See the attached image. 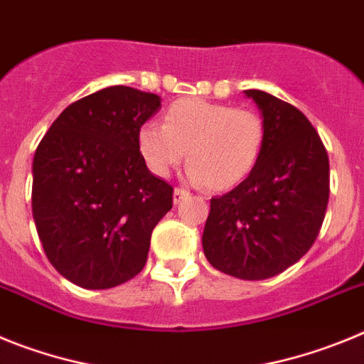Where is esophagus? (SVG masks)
Instances as JSON below:
<instances>
[{"instance_id":"34e87169","label":"esophagus","mask_w":364,"mask_h":364,"mask_svg":"<svg viewBox=\"0 0 364 364\" xmlns=\"http://www.w3.org/2000/svg\"><path fill=\"white\" fill-rule=\"evenodd\" d=\"M188 197H189V191H186V189L182 188H176L175 193H173V202H175V204H180V202Z\"/></svg>"}]
</instances>
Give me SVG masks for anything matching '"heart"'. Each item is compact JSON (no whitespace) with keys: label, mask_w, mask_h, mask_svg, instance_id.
Returning a JSON list of instances; mask_svg holds the SVG:
<instances>
[{"label":"heart","mask_w":364,"mask_h":364,"mask_svg":"<svg viewBox=\"0 0 364 364\" xmlns=\"http://www.w3.org/2000/svg\"><path fill=\"white\" fill-rule=\"evenodd\" d=\"M264 138V120L253 109L184 98L167 107L164 125L146 122L138 129V149L159 176L169 175L188 151V178L224 191L253 171Z\"/></svg>","instance_id":"1"}]
</instances>
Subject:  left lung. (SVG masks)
I'll return each instance as SVG.
<instances>
[{
	"mask_svg": "<svg viewBox=\"0 0 364 364\" xmlns=\"http://www.w3.org/2000/svg\"><path fill=\"white\" fill-rule=\"evenodd\" d=\"M266 125L253 171L211 198L202 246L218 272L244 281L275 277L315 242L330 197V164L304 114L264 91L250 89Z\"/></svg>",
	"mask_w": 364,
	"mask_h": 364,
	"instance_id": "8db88e82",
	"label": "left lung"
}]
</instances>
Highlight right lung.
Listing matches in <instances>:
<instances>
[{"instance_id":"obj_1","label":"right lung","mask_w":364,"mask_h":364,"mask_svg":"<svg viewBox=\"0 0 364 364\" xmlns=\"http://www.w3.org/2000/svg\"><path fill=\"white\" fill-rule=\"evenodd\" d=\"M160 96L105 87L70 104L32 162V217L50 264L87 290L142 272L151 233L173 208V188L147 169L138 129Z\"/></svg>"}]
</instances>
